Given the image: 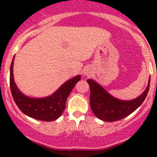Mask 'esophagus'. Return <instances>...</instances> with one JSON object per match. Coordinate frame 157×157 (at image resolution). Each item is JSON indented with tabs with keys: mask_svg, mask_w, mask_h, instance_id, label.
I'll list each match as a JSON object with an SVG mask.
<instances>
[{
	"mask_svg": "<svg viewBox=\"0 0 157 157\" xmlns=\"http://www.w3.org/2000/svg\"><path fill=\"white\" fill-rule=\"evenodd\" d=\"M91 75V71L90 69H86V70L84 71V75L89 76V75Z\"/></svg>",
	"mask_w": 157,
	"mask_h": 157,
	"instance_id": "esophagus-1",
	"label": "esophagus"
}]
</instances>
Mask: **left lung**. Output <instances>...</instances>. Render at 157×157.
<instances>
[{"instance_id":"left-lung-1","label":"left lung","mask_w":157,"mask_h":157,"mask_svg":"<svg viewBox=\"0 0 157 157\" xmlns=\"http://www.w3.org/2000/svg\"><path fill=\"white\" fill-rule=\"evenodd\" d=\"M90 88V108L96 116L105 122L117 121L127 117L143 103L149 90L148 86L142 94L135 99L123 101L114 98L93 79H87Z\"/></svg>"}]
</instances>
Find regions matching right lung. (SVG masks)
Segmentation results:
<instances>
[{
  "instance_id": "add662e5",
  "label": "right lung",
  "mask_w": 157,
  "mask_h": 157,
  "mask_svg": "<svg viewBox=\"0 0 157 157\" xmlns=\"http://www.w3.org/2000/svg\"><path fill=\"white\" fill-rule=\"evenodd\" d=\"M15 56L10 67V88L14 101L22 112L29 117L41 121H54L61 116L65 109L67 98L76 83L81 79L77 75L65 82L52 95L41 98H30L23 94L18 89L13 76Z\"/></svg>"
}]
</instances>
